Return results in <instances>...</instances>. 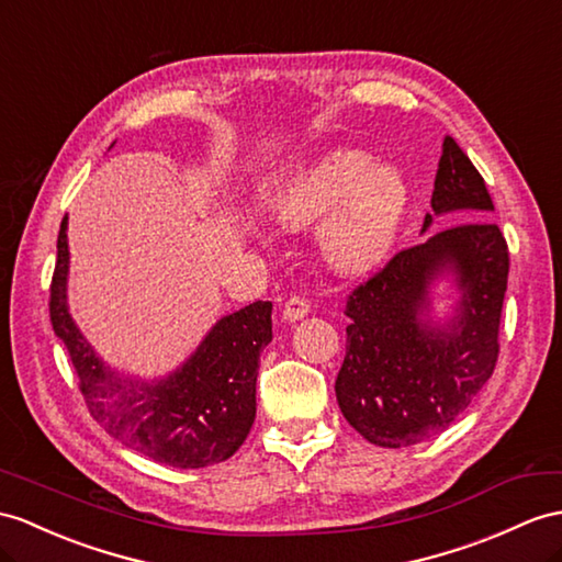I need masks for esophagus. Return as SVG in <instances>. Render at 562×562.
<instances>
[{
	"mask_svg": "<svg viewBox=\"0 0 562 562\" xmlns=\"http://www.w3.org/2000/svg\"><path fill=\"white\" fill-rule=\"evenodd\" d=\"M307 312H310V303H307V300L293 295L291 300H285V305H283V319L297 322V319H303Z\"/></svg>",
	"mask_w": 562,
	"mask_h": 562,
	"instance_id": "esophagus-1",
	"label": "esophagus"
}]
</instances>
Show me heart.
<instances>
[{
  "label": "heart",
  "instance_id": "1",
  "mask_svg": "<svg viewBox=\"0 0 562 562\" xmlns=\"http://www.w3.org/2000/svg\"><path fill=\"white\" fill-rule=\"evenodd\" d=\"M405 178L376 167L362 149H336L281 181L269 200L283 224L303 226L326 216L322 250L340 271H362L386 255L407 210Z\"/></svg>",
  "mask_w": 562,
  "mask_h": 562
}]
</instances>
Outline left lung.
I'll return each instance as SVG.
<instances>
[{"label": "left lung", "instance_id": "1", "mask_svg": "<svg viewBox=\"0 0 562 562\" xmlns=\"http://www.w3.org/2000/svg\"><path fill=\"white\" fill-rule=\"evenodd\" d=\"M434 214L491 212L482 173L446 135L436 171ZM431 214L424 216V228ZM456 270L461 312L448 327L423 319L428 283ZM510 252L488 218L448 226L395 252L346 300V358L336 379L340 413L381 448H405L446 431L491 379L508 291Z\"/></svg>", "mask_w": 562, "mask_h": 562}]
</instances>
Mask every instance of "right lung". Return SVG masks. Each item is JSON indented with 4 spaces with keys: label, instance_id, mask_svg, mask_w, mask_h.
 Instances as JSON below:
<instances>
[{
    "label": "right lung",
    "instance_id": "right-lung-1",
    "mask_svg": "<svg viewBox=\"0 0 562 562\" xmlns=\"http://www.w3.org/2000/svg\"><path fill=\"white\" fill-rule=\"evenodd\" d=\"M66 273L64 216L49 285V319L68 350L92 419L135 453L171 468L200 470L234 456L255 422L259 352L271 340L269 300L218 319L193 358L149 386L114 374L80 336L66 310Z\"/></svg>",
    "mask_w": 562,
    "mask_h": 562
}]
</instances>
